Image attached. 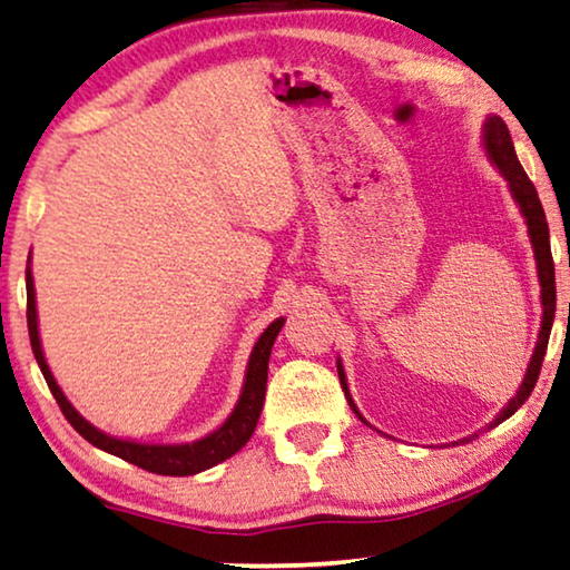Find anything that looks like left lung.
Segmentation results:
<instances>
[{
	"mask_svg": "<svg viewBox=\"0 0 570 570\" xmlns=\"http://www.w3.org/2000/svg\"><path fill=\"white\" fill-rule=\"evenodd\" d=\"M483 146H487L489 158L494 160L499 171H502V176L509 181V191H512V197L517 199V204H520L524 219H528V233H530V240L534 248V261H538V276H540V286H542V325H540L538 345H534L532 361L528 366V373H524L520 392L514 394V399H509V404L497 414L494 424H499L507 417H512V414L520 410L524 402H528V396L532 394L534 384H538L542 358H546V351H548V337H550V330H553V317H556V266H553V253H550V230H548L546 209H542L540 197H538V191H534V184L530 181V176L524 174L520 160H517L512 135H509L502 117H497V115L489 117L487 125H483ZM337 376H340V386H343L347 404H351V410L361 417V412L355 410V404L351 399V392H347L345 371H343V366H340V361H337ZM465 440H471V438H465Z\"/></svg>",
	"mask_w": 570,
	"mask_h": 570,
	"instance_id": "left-lung-1",
	"label": "left lung"
}]
</instances>
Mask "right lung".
Returning <instances> with one entry per match:
<instances>
[{"instance_id": "add662e5", "label": "right lung", "mask_w": 570, "mask_h": 570, "mask_svg": "<svg viewBox=\"0 0 570 570\" xmlns=\"http://www.w3.org/2000/svg\"><path fill=\"white\" fill-rule=\"evenodd\" d=\"M24 284H28V333H30V345L32 353H36V361L46 376V384L50 394L56 396L58 406H61L63 417L71 422V428L79 432L83 440H89L91 445L105 450V453H112L122 461L138 465L142 471L158 473V475H194L199 471H207L212 465L227 461V458L235 455L245 443H248L253 430H256L263 399H266V381H268V358L271 347H274V340L278 330L284 327V317L271 322V325L263 330L258 337L256 347H253L248 371H245V384L243 394L237 399L235 410L230 417L225 420L223 428L209 432L207 438L197 440V443L186 445H142V443H130V440H117L109 438L105 432H99L95 424H89L81 417L79 412L73 410L71 402L63 396L61 386L56 384L53 373H50L46 355H42L40 347V335H38V312H36V286H32V274L30 268L24 271Z\"/></svg>"}]
</instances>
